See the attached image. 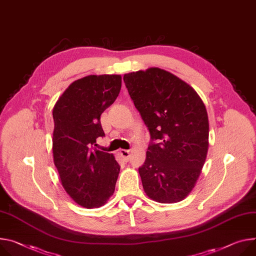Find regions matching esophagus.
<instances>
[{
	"label": "esophagus",
	"mask_w": 256,
	"mask_h": 256,
	"mask_svg": "<svg viewBox=\"0 0 256 256\" xmlns=\"http://www.w3.org/2000/svg\"><path fill=\"white\" fill-rule=\"evenodd\" d=\"M120 155L124 157V159L126 161H128L130 156V150L120 149Z\"/></svg>",
	"instance_id": "34e87169"
}]
</instances>
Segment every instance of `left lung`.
<instances>
[{
  "label": "left lung",
  "mask_w": 256,
  "mask_h": 256,
  "mask_svg": "<svg viewBox=\"0 0 256 256\" xmlns=\"http://www.w3.org/2000/svg\"><path fill=\"white\" fill-rule=\"evenodd\" d=\"M126 86L152 142L138 168L146 195L159 203L187 197L208 151L209 122L196 90L174 74L151 67L124 76Z\"/></svg>",
  "instance_id": "left-lung-1"
}]
</instances>
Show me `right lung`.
Here are the masks:
<instances>
[{"label": "right lung", "instance_id": "obj_1", "mask_svg": "<svg viewBox=\"0 0 256 256\" xmlns=\"http://www.w3.org/2000/svg\"><path fill=\"white\" fill-rule=\"evenodd\" d=\"M122 76H88L74 82L53 108V158L66 193L98 208L113 195L120 166L113 154L92 149L105 136L100 118L118 98Z\"/></svg>", "mask_w": 256, "mask_h": 256}]
</instances>
